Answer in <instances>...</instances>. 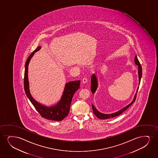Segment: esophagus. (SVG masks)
<instances>
[{
	"mask_svg": "<svg viewBox=\"0 0 158 158\" xmlns=\"http://www.w3.org/2000/svg\"><path fill=\"white\" fill-rule=\"evenodd\" d=\"M88 82V79L86 77H84V78H83V80H82V83H84V84H85Z\"/></svg>",
	"mask_w": 158,
	"mask_h": 158,
	"instance_id": "obj_1",
	"label": "esophagus"
}]
</instances>
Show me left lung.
<instances>
[{
	"label": "left lung",
	"mask_w": 158,
	"mask_h": 158,
	"mask_svg": "<svg viewBox=\"0 0 158 158\" xmlns=\"http://www.w3.org/2000/svg\"><path fill=\"white\" fill-rule=\"evenodd\" d=\"M135 63L136 64L137 66H138V80H139V83H138V86L137 90H136V94H135L134 98L132 100L131 102H130V104H128L127 106H125L124 107L121 109V110H118L117 112L113 113H111V114H105V113H102L101 112H99L97 108L95 107V106L92 104V108L93 110V112L94 113V115H96L97 118H99V119L101 120H105V119H107V118H114L115 116H118L121 114H122L123 112H124L127 108L130 107V106L131 105V104L134 103V102L135 101L136 99V94H137V92L138 91V88L139 86L140 82V80L142 78V66L140 65L139 62L138 60L137 56H135ZM98 86V77H97V75L96 74H94L92 75L91 77V90L93 94H94L96 92V90H97V88Z\"/></svg>",
	"instance_id": "1"
}]
</instances>
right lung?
Returning <instances> with one entry per match:
<instances>
[{
    "instance_id": "obj_1",
    "label": "right lung",
    "mask_w": 158,
    "mask_h": 158,
    "mask_svg": "<svg viewBox=\"0 0 158 158\" xmlns=\"http://www.w3.org/2000/svg\"><path fill=\"white\" fill-rule=\"evenodd\" d=\"M42 46H38L36 50H34L32 53L30 54L27 60L24 67V91L29 100H30L37 112L43 118L48 120L60 121L68 115L70 110L72 98L75 92L80 88L81 81H74L66 83L60 100L55 105L48 106L36 101L31 94L29 89L28 66L35 53L40 50Z\"/></svg>"
}]
</instances>
